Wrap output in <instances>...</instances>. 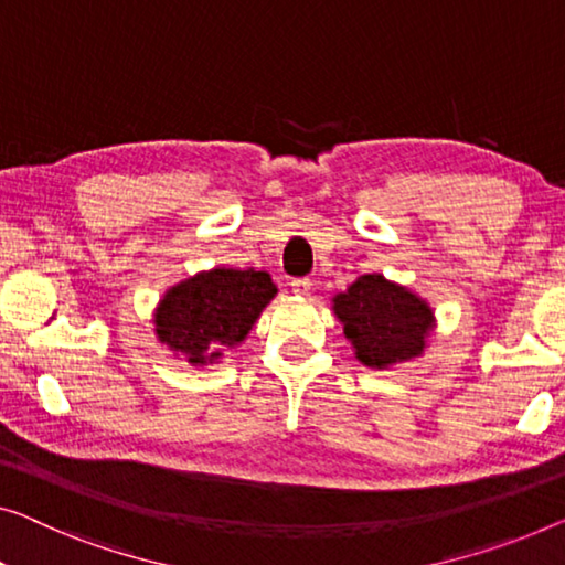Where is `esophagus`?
<instances>
[{
    "mask_svg": "<svg viewBox=\"0 0 565 565\" xmlns=\"http://www.w3.org/2000/svg\"><path fill=\"white\" fill-rule=\"evenodd\" d=\"M291 291L297 294V297H309L311 281L309 279H291Z\"/></svg>",
    "mask_w": 565,
    "mask_h": 565,
    "instance_id": "1",
    "label": "esophagus"
}]
</instances>
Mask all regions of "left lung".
I'll return each mask as SVG.
<instances>
[{
    "label": "left lung",
    "mask_w": 565,
    "mask_h": 565,
    "mask_svg": "<svg viewBox=\"0 0 565 565\" xmlns=\"http://www.w3.org/2000/svg\"><path fill=\"white\" fill-rule=\"evenodd\" d=\"M332 309L344 324L355 358L367 367H388L418 358L434 327L424 299L381 274H365L348 291L337 294Z\"/></svg>",
    "instance_id": "obj_1"
}]
</instances>
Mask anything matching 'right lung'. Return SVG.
<instances>
[{
  "label": "right lung",
  "mask_w": 565,
  "mask_h": 565,
  "mask_svg": "<svg viewBox=\"0 0 565 565\" xmlns=\"http://www.w3.org/2000/svg\"><path fill=\"white\" fill-rule=\"evenodd\" d=\"M276 297L266 271L213 268L180 281L154 311L159 342L192 365H207L246 340L260 311Z\"/></svg>",
  "instance_id": "right-lung-1"
}]
</instances>
